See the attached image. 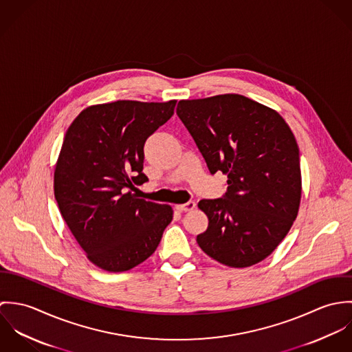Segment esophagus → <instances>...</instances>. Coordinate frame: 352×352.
Returning <instances> with one entry per match:
<instances>
[{"label": "esophagus", "mask_w": 352, "mask_h": 352, "mask_svg": "<svg viewBox=\"0 0 352 352\" xmlns=\"http://www.w3.org/2000/svg\"><path fill=\"white\" fill-rule=\"evenodd\" d=\"M175 208H176L177 211H180V212H183V211H191V210L195 208V201H187V203H184V204H176Z\"/></svg>", "instance_id": "esophagus-1"}]
</instances>
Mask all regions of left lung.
Segmentation results:
<instances>
[{"instance_id":"obj_1","label":"left lung","mask_w":352,"mask_h":352,"mask_svg":"<svg viewBox=\"0 0 352 352\" xmlns=\"http://www.w3.org/2000/svg\"><path fill=\"white\" fill-rule=\"evenodd\" d=\"M176 113L210 173L228 175L222 198L198 203L208 218L198 245L228 267L264 260L289 233L301 201L300 149L289 124L236 94L180 100Z\"/></svg>"}]
</instances>
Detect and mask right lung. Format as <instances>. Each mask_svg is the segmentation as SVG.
<instances>
[{"mask_svg": "<svg viewBox=\"0 0 352 352\" xmlns=\"http://www.w3.org/2000/svg\"><path fill=\"white\" fill-rule=\"evenodd\" d=\"M176 100L91 105L69 126L54 172V195L72 234L101 270L123 272L157 250L173 210L140 199L148 182L146 140L173 115Z\"/></svg>", "mask_w": 352, "mask_h": 352, "instance_id": "obj_1", "label": "right lung"}]
</instances>
